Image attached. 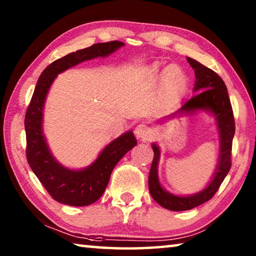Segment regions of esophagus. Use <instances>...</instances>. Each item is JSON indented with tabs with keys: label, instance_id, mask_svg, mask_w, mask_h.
Segmentation results:
<instances>
[{
	"label": "esophagus",
	"instance_id": "34e87169",
	"mask_svg": "<svg viewBox=\"0 0 256 256\" xmlns=\"http://www.w3.org/2000/svg\"><path fill=\"white\" fill-rule=\"evenodd\" d=\"M134 134H136L138 138H140L144 142H149L154 138L152 128L144 123H140L136 125V128H134Z\"/></svg>",
	"mask_w": 256,
	"mask_h": 256
}]
</instances>
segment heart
Listing matches in <instances>:
<instances>
[{
  "label": "heart",
  "mask_w": 256,
  "mask_h": 256,
  "mask_svg": "<svg viewBox=\"0 0 256 256\" xmlns=\"http://www.w3.org/2000/svg\"><path fill=\"white\" fill-rule=\"evenodd\" d=\"M152 76L154 79L164 80L162 94L168 100H176L188 88V78L178 66H170L162 72L154 68H152Z\"/></svg>",
  "instance_id": "1"
}]
</instances>
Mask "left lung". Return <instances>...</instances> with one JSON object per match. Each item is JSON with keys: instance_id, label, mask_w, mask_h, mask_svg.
I'll return each mask as SVG.
<instances>
[{"instance_id": "obj_1", "label": "left lung", "mask_w": 256, "mask_h": 256, "mask_svg": "<svg viewBox=\"0 0 256 256\" xmlns=\"http://www.w3.org/2000/svg\"><path fill=\"white\" fill-rule=\"evenodd\" d=\"M188 60L196 73V80L194 84L196 94L184 102L178 110L168 116V118L190 115L198 110L211 112L216 118V126L219 130L220 154L218 166L216 168L214 178L211 180L209 185L201 192L193 196H177L164 190L159 183L158 162L160 150L157 144H152L154 156L149 174V190L151 196L158 204L172 211L190 210L209 201L220 188L232 167V146L234 134H235V120H234L227 86L222 78L211 68L202 66L198 60L190 58H188Z\"/></svg>"}]
</instances>
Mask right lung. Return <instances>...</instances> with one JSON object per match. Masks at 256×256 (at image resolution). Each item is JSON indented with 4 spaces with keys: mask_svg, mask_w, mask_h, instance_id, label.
<instances>
[{
    "mask_svg": "<svg viewBox=\"0 0 256 256\" xmlns=\"http://www.w3.org/2000/svg\"><path fill=\"white\" fill-rule=\"evenodd\" d=\"M123 45L118 40L99 42L54 60L42 72L26 112V154L29 166L50 196L63 204L84 206L100 198L116 164L136 144V138L132 131L124 133L107 144L90 166L80 170H68L52 156L42 134V110L47 92L60 72L86 60L106 58Z\"/></svg>",
    "mask_w": 256,
    "mask_h": 256,
    "instance_id": "1",
    "label": "right lung"
}]
</instances>
